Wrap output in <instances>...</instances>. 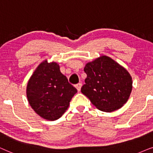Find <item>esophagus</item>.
Returning <instances> with one entry per match:
<instances>
[{"label": "esophagus", "mask_w": 153, "mask_h": 153, "mask_svg": "<svg viewBox=\"0 0 153 153\" xmlns=\"http://www.w3.org/2000/svg\"><path fill=\"white\" fill-rule=\"evenodd\" d=\"M81 87H82V83H81V82H79L77 85H75V87H76V89H78V91H80Z\"/></svg>", "instance_id": "34e87169"}]
</instances>
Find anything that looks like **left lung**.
Returning a JSON list of instances; mask_svg holds the SVG:
<instances>
[{"mask_svg": "<svg viewBox=\"0 0 153 153\" xmlns=\"http://www.w3.org/2000/svg\"><path fill=\"white\" fill-rule=\"evenodd\" d=\"M87 74L81 92L98 109L113 112L123 106L132 89V78L125 68L108 56L87 63Z\"/></svg>", "mask_w": 153, "mask_h": 153, "instance_id": "1", "label": "left lung"}]
</instances>
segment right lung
Listing matches in <instances>:
<instances>
[{"label":"right lung","instance_id":"right-lung-1","mask_svg":"<svg viewBox=\"0 0 153 153\" xmlns=\"http://www.w3.org/2000/svg\"><path fill=\"white\" fill-rule=\"evenodd\" d=\"M76 88L60 72L56 63H41L30 77L26 88L29 104L40 117L56 120L62 117L75 93Z\"/></svg>","mask_w":153,"mask_h":153}]
</instances>
